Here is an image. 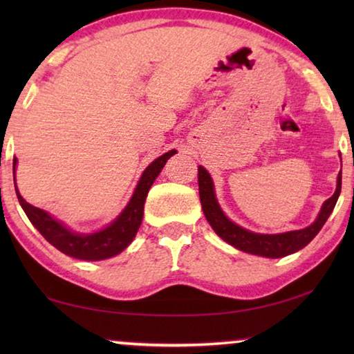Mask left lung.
I'll list each match as a JSON object with an SVG mask.
<instances>
[{
	"mask_svg": "<svg viewBox=\"0 0 354 354\" xmlns=\"http://www.w3.org/2000/svg\"><path fill=\"white\" fill-rule=\"evenodd\" d=\"M198 187L201 207L203 212H205V217L209 221V225L212 226V230L217 232L225 242L232 245V247H236L237 250L245 251V253L263 257H283L304 248L317 234H319L322 226L325 225V221L333 212L335 203H337L340 189H342V171H340L337 176V187H335L334 195L323 203L322 211L314 223L304 227V230L283 232V234H256V232L247 231L243 230V227L237 226L236 223H232V221L221 212L218 203L215 200L212 179L203 167H198Z\"/></svg>",
	"mask_w": 354,
	"mask_h": 354,
	"instance_id": "8db88e82",
	"label": "left lung"
}]
</instances>
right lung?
<instances>
[{"mask_svg": "<svg viewBox=\"0 0 354 354\" xmlns=\"http://www.w3.org/2000/svg\"><path fill=\"white\" fill-rule=\"evenodd\" d=\"M176 151L165 153L153 160L143 171L139 184H137L133 198L124 207V211L118 215V218L111 223L103 231L93 232V234H77L65 227L62 223L51 217L41 209L29 205L23 196L19 194L15 185L17 198H19L23 211L31 220V223L37 227V231L44 236L53 247H56L64 254L76 257L84 261H101L112 257L128 247L139 231L142 217H143V205H145L148 190L151 187L154 179L158 178L160 170L164 169L167 160H169ZM17 165V159H14V170Z\"/></svg>", "mask_w": 354, "mask_h": 354, "instance_id": "obj_1", "label": "right lung"}]
</instances>
